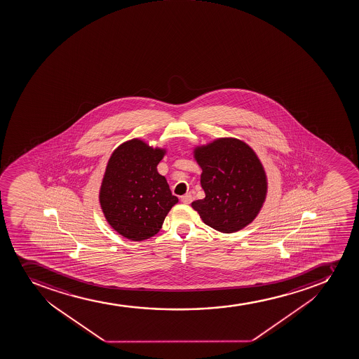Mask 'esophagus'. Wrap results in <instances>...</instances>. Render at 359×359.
<instances>
[{
  "label": "esophagus",
  "mask_w": 359,
  "mask_h": 359,
  "mask_svg": "<svg viewBox=\"0 0 359 359\" xmlns=\"http://www.w3.org/2000/svg\"><path fill=\"white\" fill-rule=\"evenodd\" d=\"M193 196L191 193H187L185 196H182V203H185V205H189V203H192Z\"/></svg>",
  "instance_id": "obj_1"
}]
</instances>
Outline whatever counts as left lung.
I'll list each match as a JSON object with an SVG mask.
<instances>
[{"label": "left lung", "instance_id": "obj_1", "mask_svg": "<svg viewBox=\"0 0 359 359\" xmlns=\"http://www.w3.org/2000/svg\"><path fill=\"white\" fill-rule=\"evenodd\" d=\"M194 158L203 168L200 182L206 196L192 207L203 222L227 234L248 226L266 196V172L252 147L220 138L196 147Z\"/></svg>", "mask_w": 359, "mask_h": 359}]
</instances>
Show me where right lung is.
Instances as JSON below:
<instances>
[{"instance_id": "add662e5", "label": "right lung", "mask_w": 359, "mask_h": 359, "mask_svg": "<svg viewBox=\"0 0 359 359\" xmlns=\"http://www.w3.org/2000/svg\"><path fill=\"white\" fill-rule=\"evenodd\" d=\"M165 149L139 139L118 146L100 186V203L111 227L132 241L152 238L160 231L177 198L156 166Z\"/></svg>"}]
</instances>
